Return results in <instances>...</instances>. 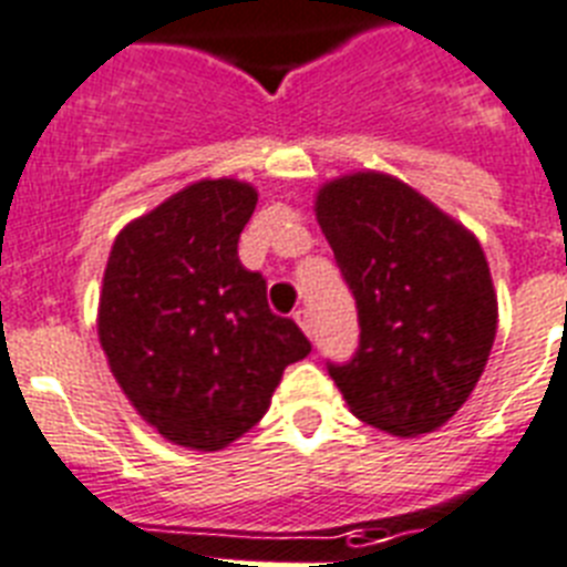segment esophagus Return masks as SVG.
Listing matches in <instances>:
<instances>
[{"instance_id": "1", "label": "esophagus", "mask_w": 567, "mask_h": 567, "mask_svg": "<svg viewBox=\"0 0 567 567\" xmlns=\"http://www.w3.org/2000/svg\"><path fill=\"white\" fill-rule=\"evenodd\" d=\"M292 318H295V321H298V327H301L303 333H307L312 339V333H316V330H312V312L303 310V307H301V310L292 312Z\"/></svg>"}]
</instances>
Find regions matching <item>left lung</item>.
<instances>
[{
  "label": "left lung",
  "mask_w": 567,
  "mask_h": 567,
  "mask_svg": "<svg viewBox=\"0 0 567 567\" xmlns=\"http://www.w3.org/2000/svg\"><path fill=\"white\" fill-rule=\"evenodd\" d=\"M316 219L362 327L357 357L327 364L348 409L396 437L441 429L478 385L498 330L478 237L379 171L324 182Z\"/></svg>",
  "instance_id": "left-lung-1"
}]
</instances>
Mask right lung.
<instances>
[{
  "instance_id": "obj_1",
  "label": "right lung",
  "mask_w": 567,
  "mask_h": 567,
  "mask_svg": "<svg viewBox=\"0 0 567 567\" xmlns=\"http://www.w3.org/2000/svg\"><path fill=\"white\" fill-rule=\"evenodd\" d=\"M255 205L249 182H190L112 243L97 339L126 400L176 446L217 452L243 437L284 368L310 353L237 257Z\"/></svg>"
}]
</instances>
